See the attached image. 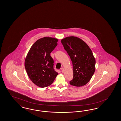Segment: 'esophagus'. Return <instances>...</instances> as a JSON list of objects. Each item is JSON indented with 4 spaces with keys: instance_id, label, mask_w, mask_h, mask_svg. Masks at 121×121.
<instances>
[{
    "instance_id": "esophagus-1",
    "label": "esophagus",
    "mask_w": 121,
    "mask_h": 121,
    "mask_svg": "<svg viewBox=\"0 0 121 121\" xmlns=\"http://www.w3.org/2000/svg\"><path fill=\"white\" fill-rule=\"evenodd\" d=\"M61 71H62V73H63L64 71V68H63V67L61 68Z\"/></svg>"
}]
</instances>
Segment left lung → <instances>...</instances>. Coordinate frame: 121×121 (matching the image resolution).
<instances>
[{
	"label": "left lung",
	"instance_id": "obj_1",
	"mask_svg": "<svg viewBox=\"0 0 121 121\" xmlns=\"http://www.w3.org/2000/svg\"><path fill=\"white\" fill-rule=\"evenodd\" d=\"M61 43L73 64V78L70 84L76 86L86 84L95 71V59L91 49L83 41L76 37L65 38Z\"/></svg>",
	"mask_w": 121,
	"mask_h": 121
}]
</instances>
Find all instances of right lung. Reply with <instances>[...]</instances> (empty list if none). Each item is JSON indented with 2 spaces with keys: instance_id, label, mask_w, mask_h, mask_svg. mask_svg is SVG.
Instances as JSON below:
<instances>
[{
  "instance_id": "right-lung-1",
  "label": "right lung",
  "mask_w": 121,
  "mask_h": 121,
  "mask_svg": "<svg viewBox=\"0 0 121 121\" xmlns=\"http://www.w3.org/2000/svg\"><path fill=\"white\" fill-rule=\"evenodd\" d=\"M58 39L44 37L36 41L30 48L25 61V67L30 79L42 88L51 85L58 74L54 68L50 55L57 46Z\"/></svg>"
}]
</instances>
